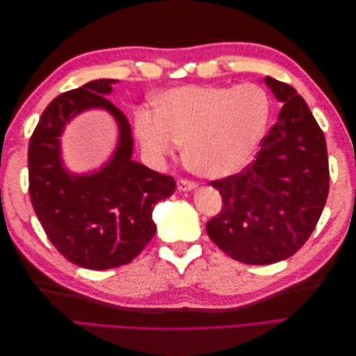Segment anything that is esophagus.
<instances>
[{
	"instance_id": "34e87169",
	"label": "esophagus",
	"mask_w": 356,
	"mask_h": 356,
	"mask_svg": "<svg viewBox=\"0 0 356 356\" xmlns=\"http://www.w3.org/2000/svg\"><path fill=\"white\" fill-rule=\"evenodd\" d=\"M177 187H178L179 191H193V190H196L197 186L195 184V182H191V181L179 179V181L177 182Z\"/></svg>"
}]
</instances>
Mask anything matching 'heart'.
I'll return each mask as SVG.
<instances>
[{
  "mask_svg": "<svg viewBox=\"0 0 356 356\" xmlns=\"http://www.w3.org/2000/svg\"><path fill=\"white\" fill-rule=\"evenodd\" d=\"M261 86H181L161 93L156 113L139 110L135 129L145 156L160 163L186 143L184 159L197 175L224 179L251 163L268 122Z\"/></svg>",
  "mask_w": 356,
  "mask_h": 356,
  "instance_id": "obj_1",
  "label": "heart"
}]
</instances>
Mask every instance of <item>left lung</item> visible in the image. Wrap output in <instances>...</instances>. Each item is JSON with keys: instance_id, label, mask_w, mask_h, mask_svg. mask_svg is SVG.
<instances>
[{"instance_id": "1", "label": "left lung", "mask_w": 356, "mask_h": 356, "mask_svg": "<svg viewBox=\"0 0 356 356\" xmlns=\"http://www.w3.org/2000/svg\"><path fill=\"white\" fill-rule=\"evenodd\" d=\"M264 83L282 105L252 165L212 181L222 209L207 224L221 251L245 264L294 255L315 230L328 196L327 143L306 101L272 77Z\"/></svg>"}]
</instances>
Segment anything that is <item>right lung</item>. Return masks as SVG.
Returning a JSON list of instances; mask_svg holds the SVG:
<instances>
[{"label": "right lung", "instance_id": "right-lung-1", "mask_svg": "<svg viewBox=\"0 0 356 356\" xmlns=\"http://www.w3.org/2000/svg\"><path fill=\"white\" fill-rule=\"evenodd\" d=\"M118 80L101 79L59 95L42 113L28 149L29 195L47 238L68 261L90 270L131 263L153 239L156 203L174 195L175 179L134 160L127 117L106 99ZM106 111L118 124L113 154L77 175L63 161L60 136L71 120Z\"/></svg>", "mask_w": 356, "mask_h": 356}]
</instances>
